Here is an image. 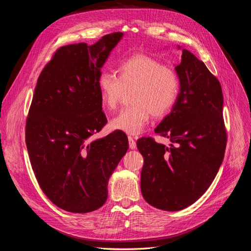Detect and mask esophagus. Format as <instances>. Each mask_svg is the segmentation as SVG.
Masks as SVG:
<instances>
[{"label": "esophagus", "instance_id": "1", "mask_svg": "<svg viewBox=\"0 0 251 251\" xmlns=\"http://www.w3.org/2000/svg\"><path fill=\"white\" fill-rule=\"evenodd\" d=\"M127 139H128V146H130V148L132 150H135L137 146H136V141H135L134 137H131V136H128Z\"/></svg>", "mask_w": 251, "mask_h": 251}]
</instances>
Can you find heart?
I'll return each instance as SVG.
<instances>
[{"label":"heart","mask_w":251,"mask_h":251,"mask_svg":"<svg viewBox=\"0 0 251 251\" xmlns=\"http://www.w3.org/2000/svg\"><path fill=\"white\" fill-rule=\"evenodd\" d=\"M117 74L101 72L96 86L101 102L109 110L115 109L126 90L131 93L133 104L121 110L111 120V127L126 134L140 133L151 115L163 117L177 101L180 91L178 74L170 67L146 54H135L124 60Z\"/></svg>","instance_id":"b5f03b06"}]
</instances>
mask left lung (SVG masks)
Wrapping results in <instances>:
<instances>
[{
    "label": "left lung",
    "mask_w": 251,
    "mask_h": 251,
    "mask_svg": "<svg viewBox=\"0 0 251 251\" xmlns=\"http://www.w3.org/2000/svg\"><path fill=\"white\" fill-rule=\"evenodd\" d=\"M175 69L180 80L177 101L155 128L172 143L168 148L151 137L137 140L144 159L143 198L166 211L183 209L207 191L223 161L227 141L218 78L186 49Z\"/></svg>",
    "instance_id": "8db88e82"
}]
</instances>
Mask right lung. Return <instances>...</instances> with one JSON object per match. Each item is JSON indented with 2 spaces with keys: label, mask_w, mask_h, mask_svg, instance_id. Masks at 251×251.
Segmentation results:
<instances>
[{
  "label": "right lung",
  "mask_w": 251,
  "mask_h": 251,
  "mask_svg": "<svg viewBox=\"0 0 251 251\" xmlns=\"http://www.w3.org/2000/svg\"><path fill=\"white\" fill-rule=\"evenodd\" d=\"M123 35L60 47L37 79L26 120L29 159L44 194L67 211L102 206L111 175L128 149L119 130L92 140L107 124L96 81Z\"/></svg>",
  "instance_id": "1"
}]
</instances>
